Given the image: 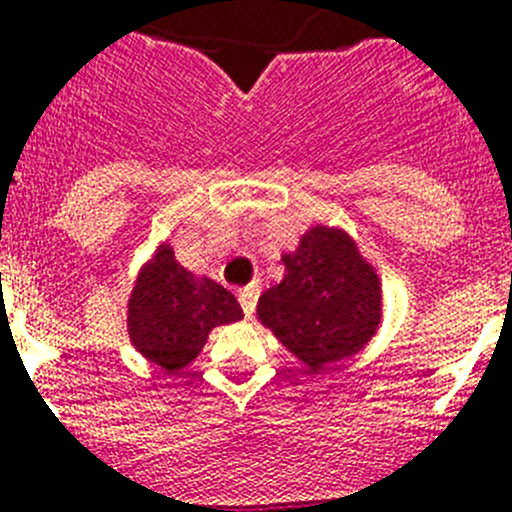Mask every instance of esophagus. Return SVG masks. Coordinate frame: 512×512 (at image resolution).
<instances>
[{"mask_svg":"<svg viewBox=\"0 0 512 512\" xmlns=\"http://www.w3.org/2000/svg\"><path fill=\"white\" fill-rule=\"evenodd\" d=\"M238 300H241L243 312H246V318H253V312H256V302H259V287H246L238 292Z\"/></svg>","mask_w":512,"mask_h":512,"instance_id":"obj_1","label":"esophagus"}]
</instances>
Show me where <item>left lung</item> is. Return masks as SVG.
<instances>
[{
  "label": "left lung",
  "instance_id": "obj_1",
  "mask_svg": "<svg viewBox=\"0 0 512 512\" xmlns=\"http://www.w3.org/2000/svg\"><path fill=\"white\" fill-rule=\"evenodd\" d=\"M282 264V284L259 300L261 323L312 372L364 348L379 325L382 292L354 241L318 225Z\"/></svg>",
  "mask_w": 512,
  "mask_h": 512
}]
</instances>
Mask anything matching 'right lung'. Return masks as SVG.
Segmentation results:
<instances>
[{
	"mask_svg": "<svg viewBox=\"0 0 512 512\" xmlns=\"http://www.w3.org/2000/svg\"><path fill=\"white\" fill-rule=\"evenodd\" d=\"M241 318V305L228 289L212 279H194L169 246L143 269L128 302L130 341L166 372H179L197 359L215 325Z\"/></svg>",
	"mask_w": 512,
	"mask_h": 512,
	"instance_id": "right-lung-1",
	"label": "right lung"
}]
</instances>
